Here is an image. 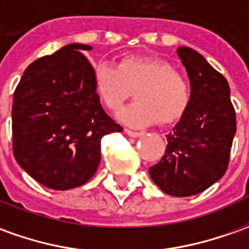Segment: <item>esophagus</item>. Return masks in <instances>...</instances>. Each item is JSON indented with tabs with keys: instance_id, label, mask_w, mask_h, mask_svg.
<instances>
[{
	"instance_id": "1",
	"label": "esophagus",
	"mask_w": 249,
	"mask_h": 249,
	"mask_svg": "<svg viewBox=\"0 0 249 249\" xmlns=\"http://www.w3.org/2000/svg\"><path fill=\"white\" fill-rule=\"evenodd\" d=\"M126 134L130 135V137H133V138H138V137H141L142 133H138V131H133V130H126Z\"/></svg>"
}]
</instances>
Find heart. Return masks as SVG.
Wrapping results in <instances>:
<instances>
[{
	"instance_id": "b5f03b06",
	"label": "heart",
	"mask_w": 249,
	"mask_h": 249,
	"mask_svg": "<svg viewBox=\"0 0 249 249\" xmlns=\"http://www.w3.org/2000/svg\"><path fill=\"white\" fill-rule=\"evenodd\" d=\"M97 100L118 114L133 96L138 102L121 119L133 127H146L160 122L171 124L183 118L191 104V84L171 62L152 56H126L118 66L100 62L93 69Z\"/></svg>"
}]
</instances>
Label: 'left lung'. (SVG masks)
Returning a JSON list of instances; mask_svg holds the SVG:
<instances>
[{
	"label": "left lung",
	"mask_w": 249,
	"mask_h": 249,
	"mask_svg": "<svg viewBox=\"0 0 249 249\" xmlns=\"http://www.w3.org/2000/svg\"><path fill=\"white\" fill-rule=\"evenodd\" d=\"M178 55L190 77L193 99L167 135L165 153L149 168V175L168 195L191 196L205 191L226 172L236 112L224 75L190 47H179Z\"/></svg>",
	"instance_id": "obj_1"
}]
</instances>
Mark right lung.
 Wrapping results in <instances>:
<instances>
[{"label":"right lung","mask_w":249,"mask_h":249,"mask_svg":"<svg viewBox=\"0 0 249 249\" xmlns=\"http://www.w3.org/2000/svg\"><path fill=\"white\" fill-rule=\"evenodd\" d=\"M69 44L25 69L12 106V147L18 165L53 190L82 186L97 171L104 135L123 131L97 100L93 66Z\"/></svg>","instance_id":"obj_1"}]
</instances>
